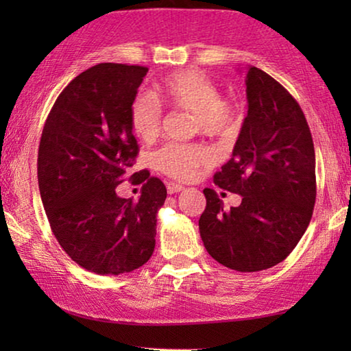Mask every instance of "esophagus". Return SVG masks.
<instances>
[{"label": "esophagus", "instance_id": "1", "mask_svg": "<svg viewBox=\"0 0 351 351\" xmlns=\"http://www.w3.org/2000/svg\"><path fill=\"white\" fill-rule=\"evenodd\" d=\"M166 189H167V193L174 195V193H179V191L184 190V186L179 185V184H174V182H167Z\"/></svg>", "mask_w": 351, "mask_h": 351}]
</instances>
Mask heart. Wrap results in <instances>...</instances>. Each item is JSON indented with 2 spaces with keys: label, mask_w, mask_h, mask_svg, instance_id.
<instances>
[{
  "label": "heart",
  "mask_w": 351,
  "mask_h": 351,
  "mask_svg": "<svg viewBox=\"0 0 351 351\" xmlns=\"http://www.w3.org/2000/svg\"><path fill=\"white\" fill-rule=\"evenodd\" d=\"M193 113V132L223 137L237 128L239 110L232 99L222 97L220 88L208 75L180 70L156 83L152 95H138L129 108V124L138 141L153 142L160 136L161 106ZM155 166L176 180H191L210 165L213 156L193 143H167L155 153Z\"/></svg>",
  "instance_id": "obj_1"
}]
</instances>
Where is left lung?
Instances as JSON below:
<instances>
[{"instance_id":"1","label":"left lung","mask_w":351,"mask_h":351,"mask_svg":"<svg viewBox=\"0 0 351 351\" xmlns=\"http://www.w3.org/2000/svg\"><path fill=\"white\" fill-rule=\"evenodd\" d=\"M247 117L233 155L214 174L220 189L241 195L223 209L204 189L199 234L206 251L237 271H261L292 252L308 227L316 199L315 147L297 100L275 78L246 66Z\"/></svg>"}]
</instances>
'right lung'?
<instances>
[{
    "mask_svg": "<svg viewBox=\"0 0 351 351\" xmlns=\"http://www.w3.org/2000/svg\"><path fill=\"white\" fill-rule=\"evenodd\" d=\"M148 69L99 64L71 80L52 105L38 148V184L51 230L71 261L97 275H123L155 251L156 213L166 186L131 169L138 145L129 108ZM129 176L137 202L119 199Z\"/></svg>",
    "mask_w": 351,
    "mask_h": 351,
    "instance_id": "right-lung-1",
    "label": "right lung"
}]
</instances>
